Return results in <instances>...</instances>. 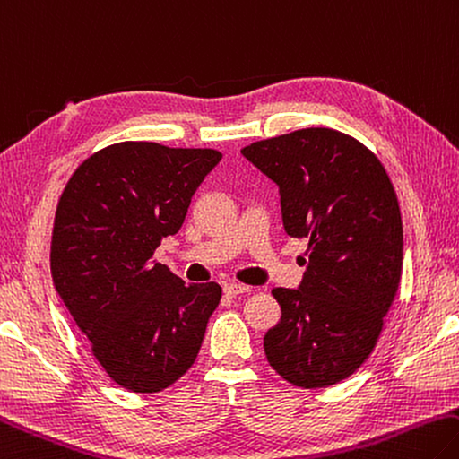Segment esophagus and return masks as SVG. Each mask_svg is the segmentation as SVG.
I'll list each match as a JSON object with an SVG mask.
<instances>
[{
  "mask_svg": "<svg viewBox=\"0 0 459 459\" xmlns=\"http://www.w3.org/2000/svg\"><path fill=\"white\" fill-rule=\"evenodd\" d=\"M224 293H227L229 297H237V295H245V293H251V287L248 285H240V282H227L224 285Z\"/></svg>",
  "mask_w": 459,
  "mask_h": 459,
  "instance_id": "34e87169",
  "label": "esophagus"
}]
</instances>
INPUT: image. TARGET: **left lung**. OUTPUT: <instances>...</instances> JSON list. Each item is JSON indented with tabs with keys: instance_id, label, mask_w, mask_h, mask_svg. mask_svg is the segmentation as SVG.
I'll return each instance as SVG.
<instances>
[{
	"instance_id": "obj_1",
	"label": "left lung",
	"mask_w": 459,
	"mask_h": 459,
	"mask_svg": "<svg viewBox=\"0 0 459 459\" xmlns=\"http://www.w3.org/2000/svg\"><path fill=\"white\" fill-rule=\"evenodd\" d=\"M279 186L285 232L309 238L299 289H273L281 321L264 335L271 368L297 387L343 381L371 355L402 279L394 185L369 148L305 128L240 150Z\"/></svg>"
}]
</instances>
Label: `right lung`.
<instances>
[{
	"label": "right lung",
	"mask_w": 459,
	"mask_h": 459,
	"mask_svg": "<svg viewBox=\"0 0 459 459\" xmlns=\"http://www.w3.org/2000/svg\"><path fill=\"white\" fill-rule=\"evenodd\" d=\"M221 158L211 148L112 144L78 166L57 203L54 287L98 363L134 394L170 387L193 368L221 303L216 282L185 285L152 261Z\"/></svg>",
	"instance_id": "right-lung-1"
}]
</instances>
